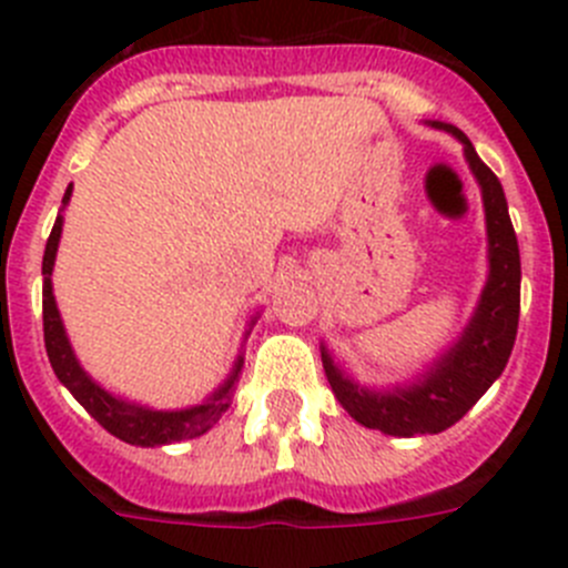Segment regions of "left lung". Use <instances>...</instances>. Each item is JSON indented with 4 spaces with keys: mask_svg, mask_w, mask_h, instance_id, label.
I'll return each mask as SVG.
<instances>
[{
    "mask_svg": "<svg viewBox=\"0 0 568 568\" xmlns=\"http://www.w3.org/2000/svg\"><path fill=\"white\" fill-rule=\"evenodd\" d=\"M428 126L454 134L465 145V160L481 189L487 222V281L476 310L462 335L434 357L423 374L388 388H368L357 383L332 357L326 343H321L326 379L348 416L366 428L405 439L442 434L485 397L507 366L521 312V253L501 182L481 163L465 132L442 121H428Z\"/></svg>",
    "mask_w": 568,
    "mask_h": 568,
    "instance_id": "obj_1",
    "label": "left lung"
}]
</instances>
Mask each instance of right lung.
Returning a JSON list of instances; mask_svg holds the SVG:
<instances>
[{
	"label": "right lung",
	"instance_id": "add662e5",
	"mask_svg": "<svg viewBox=\"0 0 568 568\" xmlns=\"http://www.w3.org/2000/svg\"><path fill=\"white\" fill-rule=\"evenodd\" d=\"M70 196H72V185L67 189L64 200H61V211L67 207ZM61 227H64V216L59 213V216H55L53 231H50V239H47L44 262H41V275H44V287H41L44 346H47V357H50V366H53L61 386H64L67 392H70L72 397L87 408V414H90L98 425H103L109 434L129 442V445H138V447L171 445V442L194 439V436L205 434L207 428H213V425L220 423V416L231 408L239 374H242V366H244L242 352L236 355V363H233L231 374H227L225 383H222L216 392L207 394L202 403L189 405V408H176V410L149 408V405H140V403H132V399L118 397V394L106 392L98 379H92L90 374L83 372L75 352H72V343L70 337H67L64 321H61L59 304H55V295H53V267H55V253H59V242H61ZM253 324H256V318H250L247 329H244V341H247Z\"/></svg>",
	"mask_w": 568,
	"mask_h": 568
}]
</instances>
